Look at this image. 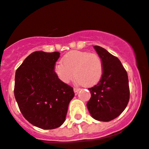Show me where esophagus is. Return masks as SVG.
I'll use <instances>...</instances> for the list:
<instances>
[{"instance_id":"34e87169","label":"esophagus","mask_w":149,"mask_h":149,"mask_svg":"<svg viewBox=\"0 0 149 149\" xmlns=\"http://www.w3.org/2000/svg\"><path fill=\"white\" fill-rule=\"evenodd\" d=\"M80 91L79 88H74V92L75 93V95H77L78 93H79V91Z\"/></svg>"}]
</instances>
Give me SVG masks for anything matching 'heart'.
<instances>
[{"label":"heart","mask_w":149,"mask_h":149,"mask_svg":"<svg viewBox=\"0 0 149 149\" xmlns=\"http://www.w3.org/2000/svg\"><path fill=\"white\" fill-rule=\"evenodd\" d=\"M61 62L55 65L53 72L62 83L69 84L75 76L78 84L90 87L101 79L103 63L95 53L72 51L63 56Z\"/></svg>","instance_id":"1"}]
</instances>
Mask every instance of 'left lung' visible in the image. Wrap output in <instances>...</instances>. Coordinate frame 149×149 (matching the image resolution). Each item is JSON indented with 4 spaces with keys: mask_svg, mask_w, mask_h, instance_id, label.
I'll list each match as a JSON object with an SVG mask.
<instances>
[{
    "mask_svg": "<svg viewBox=\"0 0 149 149\" xmlns=\"http://www.w3.org/2000/svg\"><path fill=\"white\" fill-rule=\"evenodd\" d=\"M103 63L100 81L88 88L91 97L86 106L93 119L109 122L124 111L130 99L127 73L118 58L105 48L93 46Z\"/></svg>",
    "mask_w": 149,
    "mask_h": 149,
    "instance_id": "1",
    "label": "left lung"
}]
</instances>
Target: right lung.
<instances>
[{
    "mask_svg": "<svg viewBox=\"0 0 149 149\" xmlns=\"http://www.w3.org/2000/svg\"><path fill=\"white\" fill-rule=\"evenodd\" d=\"M59 52L36 51L26 57L15 72V98L29 123L43 130L64 123L73 88L62 83L53 72Z\"/></svg>",
    "mask_w": 149,
    "mask_h": 149,
    "instance_id": "add662e5",
    "label": "right lung"
}]
</instances>
